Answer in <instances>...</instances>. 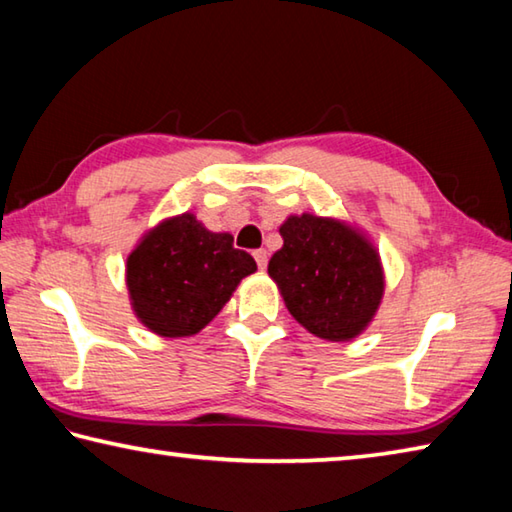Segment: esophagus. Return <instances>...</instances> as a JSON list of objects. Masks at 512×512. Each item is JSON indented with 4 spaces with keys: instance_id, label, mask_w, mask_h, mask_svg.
<instances>
[{
    "instance_id": "obj_1",
    "label": "esophagus",
    "mask_w": 512,
    "mask_h": 512,
    "mask_svg": "<svg viewBox=\"0 0 512 512\" xmlns=\"http://www.w3.org/2000/svg\"><path fill=\"white\" fill-rule=\"evenodd\" d=\"M254 258H256V265L261 267V270H265V267H267V251L265 249H256L254 251Z\"/></svg>"
}]
</instances>
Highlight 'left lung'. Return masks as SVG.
Returning a JSON list of instances; mask_svg holds the SVG:
<instances>
[{
  "mask_svg": "<svg viewBox=\"0 0 512 512\" xmlns=\"http://www.w3.org/2000/svg\"><path fill=\"white\" fill-rule=\"evenodd\" d=\"M283 247L267 265L290 315L312 335L346 342L373 319L384 292L375 249L342 222L303 213L281 227Z\"/></svg>",
  "mask_w": 512,
  "mask_h": 512,
  "instance_id": "left-lung-1",
  "label": "left lung"
}]
</instances>
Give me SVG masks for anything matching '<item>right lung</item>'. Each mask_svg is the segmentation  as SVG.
Returning <instances> with one entry per match:
<instances>
[{
  "label": "right lung",
  "mask_w": 512,
  "mask_h": 512,
  "mask_svg": "<svg viewBox=\"0 0 512 512\" xmlns=\"http://www.w3.org/2000/svg\"><path fill=\"white\" fill-rule=\"evenodd\" d=\"M256 272L229 233L184 213L152 229L128 258L132 308L152 333L188 337L218 315L245 276Z\"/></svg>",
  "instance_id": "obj_1"
}]
</instances>
